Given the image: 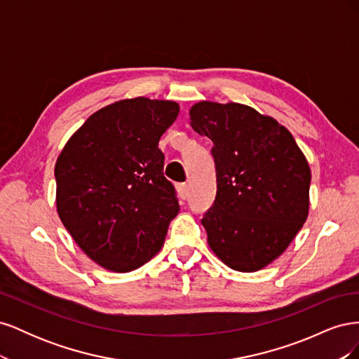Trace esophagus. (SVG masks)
<instances>
[{
	"label": "esophagus",
	"mask_w": 359,
	"mask_h": 359,
	"mask_svg": "<svg viewBox=\"0 0 359 359\" xmlns=\"http://www.w3.org/2000/svg\"><path fill=\"white\" fill-rule=\"evenodd\" d=\"M178 191H180V196L182 198V199H186L187 196H189V186L187 184H178Z\"/></svg>",
	"instance_id": "34e87169"
}]
</instances>
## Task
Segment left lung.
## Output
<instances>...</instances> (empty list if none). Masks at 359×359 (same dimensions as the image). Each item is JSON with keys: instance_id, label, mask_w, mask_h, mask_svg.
<instances>
[{"instance_id": "left-lung-1", "label": "left lung", "mask_w": 359, "mask_h": 359, "mask_svg": "<svg viewBox=\"0 0 359 359\" xmlns=\"http://www.w3.org/2000/svg\"><path fill=\"white\" fill-rule=\"evenodd\" d=\"M190 124L212 142L217 194L202 219L208 244L232 269H262L307 220L309 163L286 127L245 104L196 103Z\"/></svg>"}]
</instances>
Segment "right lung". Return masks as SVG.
Wrapping results in <instances>:
<instances>
[{
	"instance_id": "right-lung-1",
	"label": "right lung",
	"mask_w": 359,
	"mask_h": 359,
	"mask_svg": "<svg viewBox=\"0 0 359 359\" xmlns=\"http://www.w3.org/2000/svg\"><path fill=\"white\" fill-rule=\"evenodd\" d=\"M178 112L168 100L116 102L86 119L57 160L60 219L86 256L106 269L128 273L148 262L180 211L158 149Z\"/></svg>"
}]
</instances>
